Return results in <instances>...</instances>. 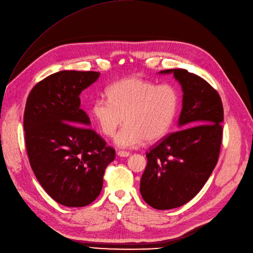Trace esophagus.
<instances>
[{
  "instance_id": "esophagus-1",
  "label": "esophagus",
  "mask_w": 253,
  "mask_h": 253,
  "mask_svg": "<svg viewBox=\"0 0 253 253\" xmlns=\"http://www.w3.org/2000/svg\"><path fill=\"white\" fill-rule=\"evenodd\" d=\"M118 156L119 157H121V158H127V157H129L130 156V153H128V151H118V154H117Z\"/></svg>"
}]
</instances>
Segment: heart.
<instances>
[{"label":"heart","instance_id":"heart-1","mask_svg":"<svg viewBox=\"0 0 253 253\" xmlns=\"http://www.w3.org/2000/svg\"><path fill=\"white\" fill-rule=\"evenodd\" d=\"M108 98L97 97L91 116L107 136L125 120L114 143L120 148H135L145 140L155 142L170 131L179 108V91L173 84H159L139 77L124 78L107 88Z\"/></svg>","mask_w":253,"mask_h":253}]
</instances>
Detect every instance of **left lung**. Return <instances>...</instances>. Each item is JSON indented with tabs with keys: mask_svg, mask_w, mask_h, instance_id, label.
Returning a JSON list of instances; mask_svg holds the SVG:
<instances>
[{
	"mask_svg": "<svg viewBox=\"0 0 253 253\" xmlns=\"http://www.w3.org/2000/svg\"><path fill=\"white\" fill-rule=\"evenodd\" d=\"M183 91L180 130L167 135L146 154L140 193L156 210L179 208L204 187L217 163L224 109L217 91L185 69H169Z\"/></svg>",
	"mask_w": 253,
	"mask_h": 253,
	"instance_id": "left-lung-1",
	"label": "left lung"
}]
</instances>
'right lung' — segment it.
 <instances>
[{
    "label": "right lung",
    "instance_id": "add662e5",
    "mask_svg": "<svg viewBox=\"0 0 253 253\" xmlns=\"http://www.w3.org/2000/svg\"><path fill=\"white\" fill-rule=\"evenodd\" d=\"M93 71H60L33 87L27 97L23 126L31 169L45 192L58 204L81 208L103 188L106 168L115 159L88 128L80 109V93L99 77Z\"/></svg>",
    "mask_w": 253,
    "mask_h": 253
}]
</instances>
